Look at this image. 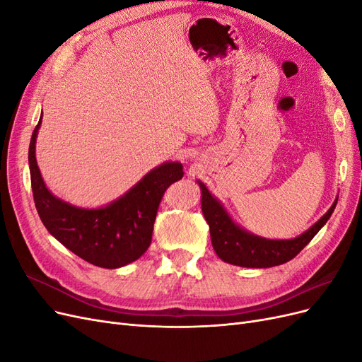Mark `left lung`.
I'll list each match as a JSON object with an SVG mask.
<instances>
[{
    "mask_svg": "<svg viewBox=\"0 0 362 362\" xmlns=\"http://www.w3.org/2000/svg\"><path fill=\"white\" fill-rule=\"evenodd\" d=\"M199 185L202 190V213L208 226H210L211 243L216 254L225 262L240 267L266 269L284 264V262L293 259L311 242L322 226L329 221L337 205L335 199L332 206L320 221L314 223L302 235L291 240H267L250 234L245 231L243 228L235 225L222 204L208 192L202 182H199Z\"/></svg>",
    "mask_w": 362,
    "mask_h": 362,
    "instance_id": "8db88e82",
    "label": "left lung"
}]
</instances>
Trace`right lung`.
Returning <instances> with one entry per match:
<instances>
[{
    "label": "right lung",
    "instance_id": "add662e5",
    "mask_svg": "<svg viewBox=\"0 0 362 362\" xmlns=\"http://www.w3.org/2000/svg\"><path fill=\"white\" fill-rule=\"evenodd\" d=\"M36 125L30 140L28 164L33 198L42 223L52 237L93 266L117 269L145 254L152 240L164 192L182 178V164L163 163L133 189L103 208H78L56 198L42 180L36 161Z\"/></svg>",
    "mask_w": 362,
    "mask_h": 362
}]
</instances>
